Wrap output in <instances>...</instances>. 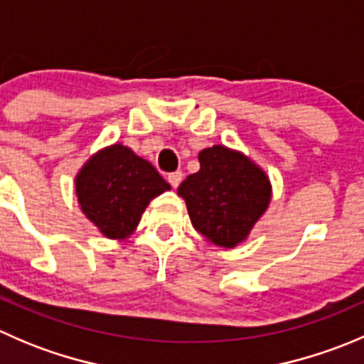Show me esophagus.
Here are the masks:
<instances>
[{
	"label": "esophagus",
	"mask_w": 364,
	"mask_h": 364,
	"mask_svg": "<svg viewBox=\"0 0 364 364\" xmlns=\"http://www.w3.org/2000/svg\"><path fill=\"white\" fill-rule=\"evenodd\" d=\"M183 179V172L181 171H176V172H171V174L167 176V181L171 183L172 188H178L179 183H181Z\"/></svg>",
	"instance_id": "34e87169"
}]
</instances>
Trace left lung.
I'll return each instance as SVG.
<instances>
[{
    "label": "left lung",
    "instance_id": "left-lung-1",
    "mask_svg": "<svg viewBox=\"0 0 364 364\" xmlns=\"http://www.w3.org/2000/svg\"><path fill=\"white\" fill-rule=\"evenodd\" d=\"M199 161V172L190 174L178 193L197 232L216 247H236L266 211L269 181L247 156L223 146L203 149Z\"/></svg>",
    "mask_w": 364,
    "mask_h": 364
}]
</instances>
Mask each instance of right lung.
<instances>
[{
  "instance_id": "add662e5",
  "label": "right lung",
  "mask_w": 364,
  "mask_h": 364,
  "mask_svg": "<svg viewBox=\"0 0 364 364\" xmlns=\"http://www.w3.org/2000/svg\"><path fill=\"white\" fill-rule=\"evenodd\" d=\"M75 186L84 215L112 240L130 234L149 200L171 188L149 161L121 144L87 161Z\"/></svg>"
}]
</instances>
